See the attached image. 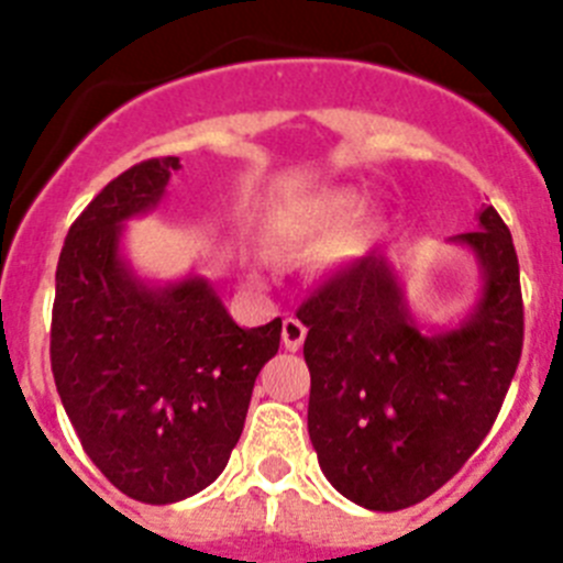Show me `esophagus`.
<instances>
[{
  "instance_id": "1",
  "label": "esophagus",
  "mask_w": 563,
  "mask_h": 563,
  "mask_svg": "<svg viewBox=\"0 0 563 563\" xmlns=\"http://www.w3.org/2000/svg\"><path fill=\"white\" fill-rule=\"evenodd\" d=\"M307 338V327L298 321V318H285V324H282V343H285L287 350L296 352Z\"/></svg>"
}]
</instances>
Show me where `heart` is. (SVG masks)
I'll use <instances>...</instances> for the list:
<instances>
[{"mask_svg": "<svg viewBox=\"0 0 563 563\" xmlns=\"http://www.w3.org/2000/svg\"><path fill=\"white\" fill-rule=\"evenodd\" d=\"M350 197H335V200H330V217L332 220H338V217H343V213L350 211Z\"/></svg>", "mask_w": 563, "mask_h": 563, "instance_id": "b5f03b06", "label": "heart"}]
</instances>
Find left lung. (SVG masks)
Wrapping results in <instances>:
<instances>
[{"instance_id":"obj_1","label":"left lung","mask_w":563,"mask_h":563,"mask_svg":"<svg viewBox=\"0 0 563 563\" xmlns=\"http://www.w3.org/2000/svg\"><path fill=\"white\" fill-rule=\"evenodd\" d=\"M454 242L479 258V305L460 327L422 332L383 253L338 267L296 310L307 327L310 429L338 494L369 510L429 499L487 437L525 341L519 258L494 206Z\"/></svg>"}]
</instances>
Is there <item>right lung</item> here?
Segmentation results:
<instances>
[{
	"label": "right lung",
	"mask_w": 563,
	"mask_h": 563,
	"mask_svg": "<svg viewBox=\"0 0 563 563\" xmlns=\"http://www.w3.org/2000/svg\"><path fill=\"white\" fill-rule=\"evenodd\" d=\"M180 157L118 174L73 225L56 267L49 363L87 456L121 494L172 505L211 485L245 429L282 318L242 330L206 278L148 287L123 222L161 202Z\"/></svg>",
	"instance_id": "right-lung-1"
}]
</instances>
